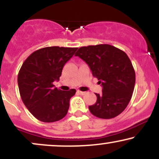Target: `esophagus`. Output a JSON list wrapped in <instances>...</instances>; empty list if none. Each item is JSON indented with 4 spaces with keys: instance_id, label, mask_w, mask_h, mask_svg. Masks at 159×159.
<instances>
[{
    "instance_id": "obj_1",
    "label": "esophagus",
    "mask_w": 159,
    "mask_h": 159,
    "mask_svg": "<svg viewBox=\"0 0 159 159\" xmlns=\"http://www.w3.org/2000/svg\"><path fill=\"white\" fill-rule=\"evenodd\" d=\"M77 93H78V94H80V95H84L86 93L85 92H82V91H80V90H78Z\"/></svg>"
}]
</instances>
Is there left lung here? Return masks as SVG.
<instances>
[{
	"instance_id": "8db88e82",
	"label": "left lung",
	"mask_w": 159,
	"mask_h": 159,
	"mask_svg": "<svg viewBox=\"0 0 159 159\" xmlns=\"http://www.w3.org/2000/svg\"><path fill=\"white\" fill-rule=\"evenodd\" d=\"M75 56L90 66L94 77L102 86V93L89 106L91 114L101 119H111L121 114L132 96L135 72L130 59L123 51L107 44L78 48Z\"/></svg>"
}]
</instances>
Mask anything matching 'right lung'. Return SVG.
I'll return each mask as SVG.
<instances>
[{
    "label": "right lung",
    "mask_w": 159,
    "mask_h": 159,
    "mask_svg": "<svg viewBox=\"0 0 159 159\" xmlns=\"http://www.w3.org/2000/svg\"><path fill=\"white\" fill-rule=\"evenodd\" d=\"M76 50L45 47L33 52L21 66L18 75L20 96L28 111L40 121H58L68 112L69 100L76 90H61L53 82L59 81L65 63Z\"/></svg>",
    "instance_id": "obj_1"
}]
</instances>
